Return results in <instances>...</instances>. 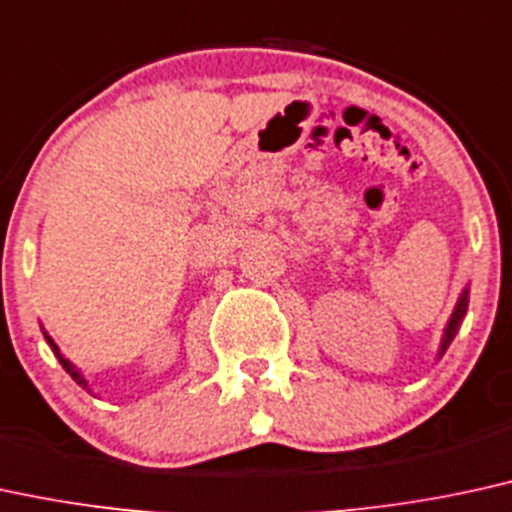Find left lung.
Instances as JSON below:
<instances>
[{
	"label": "left lung",
	"instance_id": "8db88e82",
	"mask_svg": "<svg viewBox=\"0 0 512 512\" xmlns=\"http://www.w3.org/2000/svg\"><path fill=\"white\" fill-rule=\"evenodd\" d=\"M467 305H470V283L463 288V293L458 295V303H455L451 317H448L446 322V329H443V336H441V343H439V353H436V360H441V355L446 353L448 346H451V341L458 334L460 324H463V319L467 315Z\"/></svg>",
	"mask_w": 512,
	"mask_h": 512
}]
</instances>
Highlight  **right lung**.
Here are the masks:
<instances>
[{"mask_svg": "<svg viewBox=\"0 0 512 512\" xmlns=\"http://www.w3.org/2000/svg\"><path fill=\"white\" fill-rule=\"evenodd\" d=\"M42 334H45V341H47V346H49V348H52V353H54V355H57V360L61 362V367H64V369H66V372H69V374H71V379H73V381H76V384H78V386H83V389H85V391H88V393H92V389H90V384H88V379H85V377H83V374H80V369H76V365H73V362H71V360H66V357H64V355H61V350H59V346H57V343H54V341H52V336H49L45 329H42Z\"/></svg>", "mask_w": 512, "mask_h": 512, "instance_id": "right-lung-1", "label": "right lung"}]
</instances>
